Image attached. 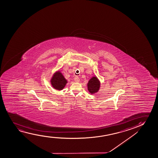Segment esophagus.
Instances as JSON below:
<instances>
[{
    "mask_svg": "<svg viewBox=\"0 0 158 158\" xmlns=\"http://www.w3.org/2000/svg\"><path fill=\"white\" fill-rule=\"evenodd\" d=\"M74 81H75V82H79L80 81V79H79V78L78 77H76L74 78Z\"/></svg>",
    "mask_w": 158,
    "mask_h": 158,
    "instance_id": "esophagus-1",
    "label": "esophagus"
}]
</instances>
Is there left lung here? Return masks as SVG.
Here are the masks:
<instances>
[{
  "instance_id": "8db88e82",
  "label": "left lung",
  "mask_w": 158,
  "mask_h": 158,
  "mask_svg": "<svg viewBox=\"0 0 158 158\" xmlns=\"http://www.w3.org/2000/svg\"><path fill=\"white\" fill-rule=\"evenodd\" d=\"M100 82L97 77H93L89 79L87 84V89L91 94L97 93L99 90Z\"/></svg>"
}]
</instances>
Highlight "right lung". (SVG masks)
Wrapping results in <instances>:
<instances>
[{
  "instance_id": "obj_1",
  "label": "right lung",
  "mask_w": 158,
  "mask_h": 158,
  "mask_svg": "<svg viewBox=\"0 0 158 158\" xmlns=\"http://www.w3.org/2000/svg\"><path fill=\"white\" fill-rule=\"evenodd\" d=\"M67 83V80L59 71L55 72L51 79L52 86L59 91L62 90Z\"/></svg>"
}]
</instances>
